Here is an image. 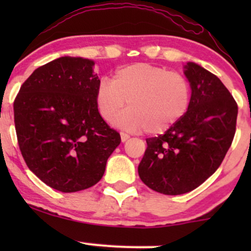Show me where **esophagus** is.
<instances>
[{"label": "esophagus", "mask_w": 251, "mask_h": 251, "mask_svg": "<svg viewBox=\"0 0 251 251\" xmlns=\"http://www.w3.org/2000/svg\"><path fill=\"white\" fill-rule=\"evenodd\" d=\"M120 137H121V142H126L130 138V136L125 132H120Z\"/></svg>", "instance_id": "obj_1"}]
</instances>
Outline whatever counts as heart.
Masks as SVG:
<instances>
[{
	"mask_svg": "<svg viewBox=\"0 0 251 251\" xmlns=\"http://www.w3.org/2000/svg\"><path fill=\"white\" fill-rule=\"evenodd\" d=\"M127 102L115 124L130 131L161 133L186 114L191 102V83L182 73L164 67L136 63L120 68L110 81L103 80L96 91L100 116L111 123Z\"/></svg>",
	"mask_w": 251,
	"mask_h": 251,
	"instance_id": "b5f03b06",
	"label": "heart"
}]
</instances>
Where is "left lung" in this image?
<instances>
[{"label":"left lung","mask_w":251,"mask_h":251,"mask_svg":"<svg viewBox=\"0 0 251 251\" xmlns=\"http://www.w3.org/2000/svg\"><path fill=\"white\" fill-rule=\"evenodd\" d=\"M184 69L192 88L188 110L164 135L147 138L138 165L142 182L168 196L193 191L219 169L237 125V102L221 80L196 63Z\"/></svg>","instance_id":"obj_1"}]
</instances>
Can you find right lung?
<instances>
[{
    "mask_svg": "<svg viewBox=\"0 0 251 251\" xmlns=\"http://www.w3.org/2000/svg\"><path fill=\"white\" fill-rule=\"evenodd\" d=\"M95 63L62 57L37 68L14 100L18 144L27 168L64 193L100 181L120 133L96 104Z\"/></svg>",
    "mask_w": 251,
    "mask_h": 251,
    "instance_id": "obj_1",
    "label": "right lung"
}]
</instances>
